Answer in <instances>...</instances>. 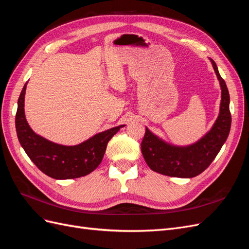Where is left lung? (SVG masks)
<instances>
[{"label":"left lung","mask_w":249,"mask_h":249,"mask_svg":"<svg viewBox=\"0 0 249 249\" xmlns=\"http://www.w3.org/2000/svg\"><path fill=\"white\" fill-rule=\"evenodd\" d=\"M210 60L221 87L219 115L205 136L187 146L169 144L146 127L141 152L149 168L158 173L176 178L196 177L209 167L228 139L231 124L230 93L214 60Z\"/></svg>","instance_id":"8db88e82"}]
</instances>
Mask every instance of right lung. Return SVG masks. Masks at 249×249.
<instances>
[{"instance_id":"add662e5","label":"right lung","mask_w":249,"mask_h":249,"mask_svg":"<svg viewBox=\"0 0 249 249\" xmlns=\"http://www.w3.org/2000/svg\"><path fill=\"white\" fill-rule=\"evenodd\" d=\"M27 83L18 101L16 127L18 138L26 154L47 176L56 179L85 177L101 164L109 140L120 130L118 125L94 135L77 145H61L37 135L30 127L25 116Z\"/></svg>"}]
</instances>
